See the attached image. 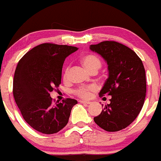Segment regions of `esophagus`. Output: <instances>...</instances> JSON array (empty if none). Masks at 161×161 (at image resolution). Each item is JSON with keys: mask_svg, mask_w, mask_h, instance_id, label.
Here are the masks:
<instances>
[{"mask_svg": "<svg viewBox=\"0 0 161 161\" xmlns=\"http://www.w3.org/2000/svg\"><path fill=\"white\" fill-rule=\"evenodd\" d=\"M79 102L80 103H82V104H90V101H84V100H80V101H79Z\"/></svg>", "mask_w": 161, "mask_h": 161, "instance_id": "34e87169", "label": "esophagus"}]
</instances>
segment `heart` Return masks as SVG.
<instances>
[{"label": "heart", "mask_w": 161, "mask_h": 161, "mask_svg": "<svg viewBox=\"0 0 161 161\" xmlns=\"http://www.w3.org/2000/svg\"><path fill=\"white\" fill-rule=\"evenodd\" d=\"M81 61H82V64L85 66V68L92 73L97 71L98 69L101 68V60L98 58L97 56L94 55V54H85L81 58ZM68 75H69V67H66L63 74L64 80H67L68 79ZM95 90H96L95 86H82L76 88L74 90V93L79 97L87 98L90 96V93Z\"/></svg>", "instance_id": "1"}]
</instances>
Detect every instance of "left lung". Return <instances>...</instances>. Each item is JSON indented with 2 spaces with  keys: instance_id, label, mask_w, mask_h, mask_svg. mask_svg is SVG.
I'll return each instance as SVG.
<instances>
[{
  "instance_id": "obj_1",
  "label": "left lung",
  "mask_w": 161,
  "mask_h": 161,
  "mask_svg": "<svg viewBox=\"0 0 161 161\" xmlns=\"http://www.w3.org/2000/svg\"><path fill=\"white\" fill-rule=\"evenodd\" d=\"M90 49L108 65V78L99 96H112L110 104L93 120L104 130L119 131L133 122L144 104L146 79L142 61L135 51L117 42H101Z\"/></svg>"
}]
</instances>
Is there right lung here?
<instances>
[{"mask_svg":"<svg viewBox=\"0 0 161 161\" xmlns=\"http://www.w3.org/2000/svg\"><path fill=\"white\" fill-rule=\"evenodd\" d=\"M75 46L43 43L19 60L13 79V96L22 116L31 127L46 135L57 133L68 123L77 101H53L50 93L61 83L62 68Z\"/></svg>","mask_w":161,"mask_h":161,"instance_id":"add662e5","label":"right lung"}]
</instances>
